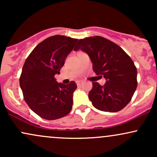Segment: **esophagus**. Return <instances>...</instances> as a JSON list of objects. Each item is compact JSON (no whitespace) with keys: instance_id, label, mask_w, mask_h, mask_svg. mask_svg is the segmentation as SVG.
Instances as JSON below:
<instances>
[{"instance_id":"1","label":"esophagus","mask_w":157,"mask_h":157,"mask_svg":"<svg viewBox=\"0 0 157 157\" xmlns=\"http://www.w3.org/2000/svg\"><path fill=\"white\" fill-rule=\"evenodd\" d=\"M76 83L77 85V86H80V85L82 84V81H77Z\"/></svg>"}]
</instances>
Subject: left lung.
<instances>
[{
  "instance_id": "8db88e82",
  "label": "left lung",
  "mask_w": 157,
  "mask_h": 157,
  "mask_svg": "<svg viewBox=\"0 0 157 157\" xmlns=\"http://www.w3.org/2000/svg\"><path fill=\"white\" fill-rule=\"evenodd\" d=\"M89 55L93 70L106 82L101 86L93 82L89 98L97 109L117 112L131 101L137 87L136 68L125 51L112 41L100 36L79 40L75 51Z\"/></svg>"
}]
</instances>
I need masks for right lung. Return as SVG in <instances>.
Segmentation results:
<instances>
[{"instance_id": "add662e5", "label": "right lung", "mask_w": 157, "mask_h": 157, "mask_svg": "<svg viewBox=\"0 0 157 157\" xmlns=\"http://www.w3.org/2000/svg\"><path fill=\"white\" fill-rule=\"evenodd\" d=\"M77 40L63 35L48 37L32 50L23 65L20 77L23 98L30 109L45 120L63 117L72 108L76 83H58L55 75L60 74Z\"/></svg>"}]
</instances>
